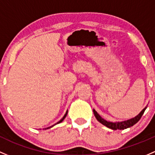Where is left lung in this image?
<instances>
[{"label":"left lung","instance_id":"obj_1","mask_svg":"<svg viewBox=\"0 0 155 155\" xmlns=\"http://www.w3.org/2000/svg\"><path fill=\"white\" fill-rule=\"evenodd\" d=\"M146 107H145L141 112L140 113V114H138L136 117L133 118V119H130L129 120L125 121V122H107L105 119H104L103 118H101V116L98 115V113L93 110V113L95 114V118L97 119V120L99 122H101L102 125H105L106 127H109V128L113 129V130H123V129L127 128V127H130L131 126H133L134 125L137 123L140 119H141L142 116L144 113L145 110H146Z\"/></svg>","mask_w":155,"mask_h":155}]
</instances>
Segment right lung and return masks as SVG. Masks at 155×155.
Listing matches in <instances>:
<instances>
[{
	"label": "right lung",
	"instance_id": "obj_1",
	"mask_svg": "<svg viewBox=\"0 0 155 155\" xmlns=\"http://www.w3.org/2000/svg\"><path fill=\"white\" fill-rule=\"evenodd\" d=\"M66 115H67V112L66 113V114H65V115H64V116H63V119H60V121H59V122H57V124H58V123H60V122H63V119H65V118H66ZM49 127H48V128H49Z\"/></svg>",
	"mask_w": 155,
	"mask_h": 155
}]
</instances>
